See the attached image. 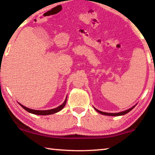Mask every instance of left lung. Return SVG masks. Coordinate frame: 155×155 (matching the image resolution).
I'll return each instance as SVG.
<instances>
[{
	"label": "left lung",
	"instance_id": "8db88e82",
	"mask_svg": "<svg viewBox=\"0 0 155 155\" xmlns=\"http://www.w3.org/2000/svg\"><path fill=\"white\" fill-rule=\"evenodd\" d=\"M135 107V105L133 106V107H131V108L129 109H127V110H126V111H122V112H119V113H106V112H103V111H99V110L96 109V108H94V109H95V110H96L97 112H98L99 114H101L105 115H110V116H119V115H122L127 114V113L130 111L131 110H132L133 108H134Z\"/></svg>",
	"mask_w": 155,
	"mask_h": 155
}]
</instances>
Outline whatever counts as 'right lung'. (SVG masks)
I'll return each mask as SVG.
<instances>
[{
  "label": "right lung",
  "mask_w": 155,
  "mask_h": 155,
  "mask_svg": "<svg viewBox=\"0 0 155 155\" xmlns=\"http://www.w3.org/2000/svg\"><path fill=\"white\" fill-rule=\"evenodd\" d=\"M66 102H67V97H66V98H65V101L64 102V103L61 104L60 106H59L58 107H57V108L50 109V110H43V111H41V110L31 109L29 108H27V107H26L25 106H23L22 104H21L20 103H19V104L22 107L23 109H25L27 111L31 113V114H35V115H51V114H55V113H57L58 111H61V110L65 107V104H66Z\"/></svg>",
  "instance_id": "right-lung-1"
}]
</instances>
